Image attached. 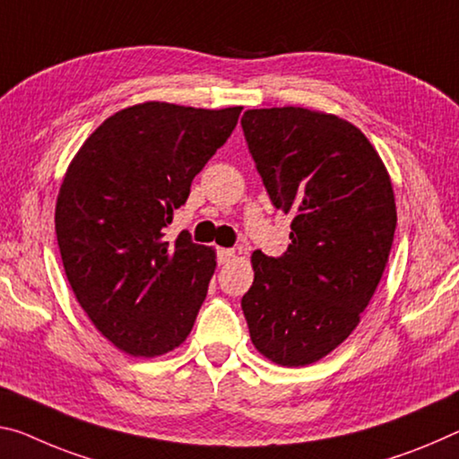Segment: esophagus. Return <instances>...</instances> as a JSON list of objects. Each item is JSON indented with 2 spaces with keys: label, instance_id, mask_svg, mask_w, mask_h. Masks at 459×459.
Wrapping results in <instances>:
<instances>
[{
  "label": "esophagus",
  "instance_id": "1",
  "mask_svg": "<svg viewBox=\"0 0 459 459\" xmlns=\"http://www.w3.org/2000/svg\"><path fill=\"white\" fill-rule=\"evenodd\" d=\"M232 257H235L232 249H218V264H229Z\"/></svg>",
  "mask_w": 459,
  "mask_h": 459
}]
</instances>
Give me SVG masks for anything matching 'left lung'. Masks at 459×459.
I'll return each mask as SVG.
<instances>
[{"label":"left lung","mask_w":459,"mask_h":459,"mask_svg":"<svg viewBox=\"0 0 459 459\" xmlns=\"http://www.w3.org/2000/svg\"><path fill=\"white\" fill-rule=\"evenodd\" d=\"M273 206L294 216L288 251L251 255L241 308L253 345L278 366H308L359 325L394 241L390 176L372 143L339 116L261 108L241 118Z\"/></svg>","instance_id":"8db88e82"}]
</instances>
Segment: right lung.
I'll return each instance as SVG.
<instances>
[{"instance_id":"right-lung-1","label":"right lung","mask_w":459,"mask_h":459,"mask_svg":"<svg viewBox=\"0 0 459 459\" xmlns=\"http://www.w3.org/2000/svg\"><path fill=\"white\" fill-rule=\"evenodd\" d=\"M243 108L144 101L101 122L73 157L55 230L73 294L96 329L134 358L184 343L216 269L212 247L163 229Z\"/></svg>"}]
</instances>
